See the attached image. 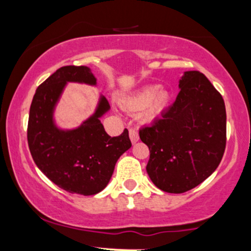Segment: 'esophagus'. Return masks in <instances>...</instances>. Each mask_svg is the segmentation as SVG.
I'll use <instances>...</instances> for the list:
<instances>
[{
  "label": "esophagus",
  "instance_id": "1",
  "mask_svg": "<svg viewBox=\"0 0 251 251\" xmlns=\"http://www.w3.org/2000/svg\"><path fill=\"white\" fill-rule=\"evenodd\" d=\"M128 133H129V139H131L132 144H135L138 142V140H139V134H138V132L135 131V129L129 128Z\"/></svg>",
  "mask_w": 251,
  "mask_h": 251
}]
</instances>
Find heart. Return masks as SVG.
I'll return each mask as SVG.
<instances>
[{
	"instance_id": "heart-1",
	"label": "heart",
	"mask_w": 251,
	"mask_h": 251,
	"mask_svg": "<svg viewBox=\"0 0 251 251\" xmlns=\"http://www.w3.org/2000/svg\"><path fill=\"white\" fill-rule=\"evenodd\" d=\"M170 101V93L166 89H159L157 86H146L138 89L132 96L124 100L126 111L132 114L142 113V120L145 123L153 122L160 116Z\"/></svg>"
}]
</instances>
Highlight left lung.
Returning <instances> with one entry per match:
<instances>
[{"instance_id": "left-lung-1", "label": "left lung", "mask_w": 251, "mask_h": 251, "mask_svg": "<svg viewBox=\"0 0 251 251\" xmlns=\"http://www.w3.org/2000/svg\"><path fill=\"white\" fill-rule=\"evenodd\" d=\"M179 88L162 118L139 129L150 150L149 177L170 194H183L205 180L220 165L226 144V105L208 77L185 72Z\"/></svg>"}]
</instances>
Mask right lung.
Here are the masks:
<instances>
[{"instance_id":"right-lung-1","label":"right lung","mask_w":251,"mask_h":251,"mask_svg":"<svg viewBox=\"0 0 251 251\" xmlns=\"http://www.w3.org/2000/svg\"><path fill=\"white\" fill-rule=\"evenodd\" d=\"M67 82L97 85L86 66H65L42 82L34 94L28 119L27 138L36 166L71 194L96 195L113 175L117 160L132 144L127 129L118 137L106 133L100 118L109 109L100 96L96 112L74 129H61L54 122V109Z\"/></svg>"}]
</instances>
